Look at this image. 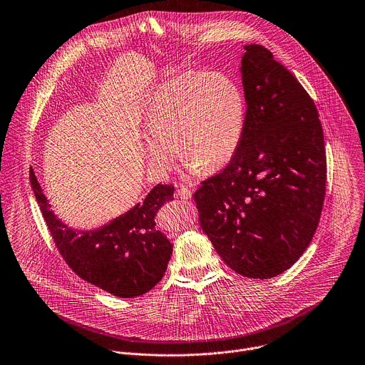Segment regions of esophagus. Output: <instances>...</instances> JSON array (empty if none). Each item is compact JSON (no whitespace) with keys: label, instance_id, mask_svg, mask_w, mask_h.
<instances>
[{"label":"esophagus","instance_id":"1","mask_svg":"<svg viewBox=\"0 0 365 365\" xmlns=\"http://www.w3.org/2000/svg\"><path fill=\"white\" fill-rule=\"evenodd\" d=\"M176 197L179 199H190L193 195V189L187 187V186H180L179 189H176Z\"/></svg>","mask_w":365,"mask_h":365}]
</instances>
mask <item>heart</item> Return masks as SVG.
I'll list each match as a JSON object with an SVG mask.
<instances>
[{"mask_svg": "<svg viewBox=\"0 0 365 365\" xmlns=\"http://www.w3.org/2000/svg\"><path fill=\"white\" fill-rule=\"evenodd\" d=\"M246 101L229 76L217 72H182L163 82L152 95L145 129L148 165L168 173L176 159L202 173L223 168L243 138Z\"/></svg>", "mask_w": 365, "mask_h": 365, "instance_id": "1", "label": "heart"}]
</instances>
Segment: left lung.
Instances as JSON below:
<instances>
[{
    "instance_id": "left-lung-1",
    "label": "left lung",
    "mask_w": 365,
    "mask_h": 365,
    "mask_svg": "<svg viewBox=\"0 0 365 365\" xmlns=\"http://www.w3.org/2000/svg\"><path fill=\"white\" fill-rule=\"evenodd\" d=\"M246 123L225 169L193 199L202 230L237 274L272 279L310 245L327 182L324 135L314 101L263 45L245 46Z\"/></svg>"
}]
</instances>
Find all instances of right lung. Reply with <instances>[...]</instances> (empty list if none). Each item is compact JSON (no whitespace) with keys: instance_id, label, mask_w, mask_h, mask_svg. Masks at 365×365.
Returning <instances> with one entry per match:
<instances>
[{"instance_id":"right-lung-1","label":"right lung","mask_w":365,"mask_h":365,"mask_svg":"<svg viewBox=\"0 0 365 365\" xmlns=\"http://www.w3.org/2000/svg\"><path fill=\"white\" fill-rule=\"evenodd\" d=\"M31 186L49 233L65 263L82 280L116 297L132 299L163 277L173 245L156 230L155 216L175 186L156 185L142 203L95 230H73L55 217L31 170Z\"/></svg>"}]
</instances>
